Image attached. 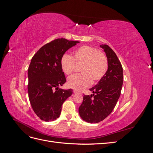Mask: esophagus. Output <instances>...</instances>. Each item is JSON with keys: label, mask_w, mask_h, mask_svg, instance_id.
<instances>
[{"label": "esophagus", "mask_w": 153, "mask_h": 153, "mask_svg": "<svg viewBox=\"0 0 153 153\" xmlns=\"http://www.w3.org/2000/svg\"><path fill=\"white\" fill-rule=\"evenodd\" d=\"M73 92H74V93H75V94H76V93H80L79 92L76 91V90H74V91H73Z\"/></svg>", "instance_id": "esophagus-1"}]
</instances>
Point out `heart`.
Masks as SVG:
<instances>
[{
    "label": "heart",
    "instance_id": "obj_1",
    "mask_svg": "<svg viewBox=\"0 0 153 153\" xmlns=\"http://www.w3.org/2000/svg\"><path fill=\"white\" fill-rule=\"evenodd\" d=\"M74 61L82 62L80 74H75L68 79V85L72 89L82 91L91 85L93 81L102 78L108 69V61L105 55L94 47L84 45L73 52V57L64 53L60 61L62 72L69 75L73 71Z\"/></svg>",
    "mask_w": 153,
    "mask_h": 153
}]
</instances>
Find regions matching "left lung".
<instances>
[{
	"label": "left lung",
	"mask_w": 153,
	"mask_h": 153,
	"mask_svg": "<svg viewBox=\"0 0 153 153\" xmlns=\"http://www.w3.org/2000/svg\"><path fill=\"white\" fill-rule=\"evenodd\" d=\"M108 61V69L99 82L89 89L92 94L84 95L78 108L80 117L90 123L103 121L112 112L121 95L123 84V67L117 56L107 45H101Z\"/></svg>",
	"instance_id": "left-lung-1"
}]
</instances>
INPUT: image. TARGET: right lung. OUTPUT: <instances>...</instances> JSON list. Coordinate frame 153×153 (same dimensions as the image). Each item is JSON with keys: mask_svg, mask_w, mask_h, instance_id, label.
<instances>
[{"mask_svg": "<svg viewBox=\"0 0 153 153\" xmlns=\"http://www.w3.org/2000/svg\"><path fill=\"white\" fill-rule=\"evenodd\" d=\"M79 41L64 38L54 39L43 46L33 57L28 69V93L35 114L45 121L57 119L62 105L73 90L59 88L66 82L60 61L62 55Z\"/></svg>", "mask_w": 153, "mask_h": 153, "instance_id": "right-lung-1", "label": "right lung"}]
</instances>
